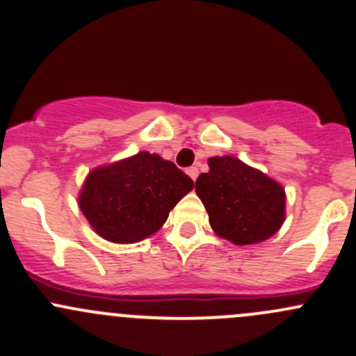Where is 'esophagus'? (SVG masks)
I'll list each match as a JSON object with an SVG mask.
<instances>
[{
	"label": "esophagus",
	"instance_id": "1",
	"mask_svg": "<svg viewBox=\"0 0 356 356\" xmlns=\"http://www.w3.org/2000/svg\"><path fill=\"white\" fill-rule=\"evenodd\" d=\"M188 174H189V177L193 179V181H196L197 174H200V170H197V167H189L188 168Z\"/></svg>",
	"mask_w": 356,
	"mask_h": 356
}]
</instances>
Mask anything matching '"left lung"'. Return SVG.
I'll use <instances>...</instances> for the list:
<instances>
[{"mask_svg": "<svg viewBox=\"0 0 356 356\" xmlns=\"http://www.w3.org/2000/svg\"><path fill=\"white\" fill-rule=\"evenodd\" d=\"M209 172L196 181L209 225L237 245L257 244L275 235L285 222V191L263 172L235 156H213Z\"/></svg>", "mask_w": 356, "mask_h": 356, "instance_id": "left-lung-1", "label": "left lung"}]
</instances>
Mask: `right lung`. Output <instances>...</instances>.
I'll return each mask as SVG.
<instances>
[{
    "label": "right lung",
    "mask_w": 356,
    "mask_h": 356,
    "mask_svg": "<svg viewBox=\"0 0 356 356\" xmlns=\"http://www.w3.org/2000/svg\"><path fill=\"white\" fill-rule=\"evenodd\" d=\"M193 186L189 175L172 162L141 152L90 172L80 208L100 237L134 244L155 234Z\"/></svg>",
    "instance_id": "obj_1"
}]
</instances>
